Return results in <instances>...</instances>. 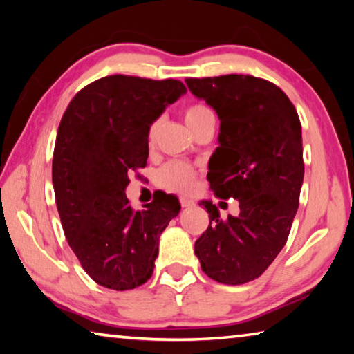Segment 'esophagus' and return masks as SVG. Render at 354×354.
Masks as SVG:
<instances>
[{
	"label": "esophagus",
	"instance_id": "1",
	"mask_svg": "<svg viewBox=\"0 0 354 354\" xmlns=\"http://www.w3.org/2000/svg\"><path fill=\"white\" fill-rule=\"evenodd\" d=\"M179 201H181V206H183V207H190V206H194V201L189 200V198H181Z\"/></svg>",
	"mask_w": 354,
	"mask_h": 354
}]
</instances>
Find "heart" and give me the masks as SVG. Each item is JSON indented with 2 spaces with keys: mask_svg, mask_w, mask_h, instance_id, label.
<instances>
[{
  "mask_svg": "<svg viewBox=\"0 0 354 354\" xmlns=\"http://www.w3.org/2000/svg\"><path fill=\"white\" fill-rule=\"evenodd\" d=\"M184 120L192 133H194V131L203 127L209 120H214V113L205 104L195 103L185 107ZM156 128H158L156 124L149 128V142L154 139ZM195 181L196 170L194 167L184 162H178V160H171V162L165 164L156 173V184L169 192H175V194H189L194 189Z\"/></svg>",
  "mask_w": 354,
  "mask_h": 354,
  "instance_id": "b5f03b06",
  "label": "heart"
}]
</instances>
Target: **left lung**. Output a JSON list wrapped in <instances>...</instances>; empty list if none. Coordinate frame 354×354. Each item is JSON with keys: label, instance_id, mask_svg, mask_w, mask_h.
Here are the masks:
<instances>
[{"label": "left lung", "instance_id": "1", "mask_svg": "<svg viewBox=\"0 0 354 354\" xmlns=\"http://www.w3.org/2000/svg\"><path fill=\"white\" fill-rule=\"evenodd\" d=\"M185 84L220 118L207 181L215 196L236 198L241 209L221 220L212 201H201L209 226L195 254L209 278L245 284L267 270L289 237L304 176L301 123L287 95L261 77H187Z\"/></svg>", "mask_w": 354, "mask_h": 354}]
</instances>
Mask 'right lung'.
Wrapping results in <instances>:
<instances>
[{
  "label": "right lung",
  "mask_w": 354,
  "mask_h": 354,
  "mask_svg": "<svg viewBox=\"0 0 354 354\" xmlns=\"http://www.w3.org/2000/svg\"><path fill=\"white\" fill-rule=\"evenodd\" d=\"M181 81L112 75L88 84L64 112L53 154V187L64 234L86 273L112 290L151 278L159 237L181 205L164 192L134 211L129 173L148 159V134L184 95Z\"/></svg>",
  "instance_id": "add662e5"
}]
</instances>
